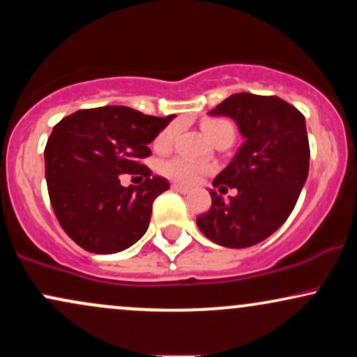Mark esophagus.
Returning a JSON list of instances; mask_svg holds the SVG:
<instances>
[{"mask_svg":"<svg viewBox=\"0 0 357 357\" xmlns=\"http://www.w3.org/2000/svg\"><path fill=\"white\" fill-rule=\"evenodd\" d=\"M171 188H173L174 191H178V192H184V195H186V192H190L191 190L188 186H183V184H179V183H173L171 184Z\"/></svg>","mask_w":357,"mask_h":357,"instance_id":"1","label":"esophagus"}]
</instances>
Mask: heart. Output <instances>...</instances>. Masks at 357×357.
Returning a JSON list of instances; mask_svg holds the SVG:
<instances>
[{
    "label": "heart",
    "mask_w": 357,
    "mask_h": 357,
    "mask_svg": "<svg viewBox=\"0 0 357 357\" xmlns=\"http://www.w3.org/2000/svg\"><path fill=\"white\" fill-rule=\"evenodd\" d=\"M202 129L203 132L211 139V141L216 136H220L221 132H225V130H235L233 129L231 122L227 121V119H204L202 122ZM176 134H178V126L176 124L166 126L165 129L155 136L153 142L154 149L159 151V153H165V151H167L171 146H173ZM161 171L162 174L167 176V178L174 179V181L178 183L195 184L198 183L204 174L211 173L213 166L208 165V162H202V161H196V159L178 155V158H173L169 159V161L162 162Z\"/></svg>",
    "instance_id": "obj_1"
}]
</instances>
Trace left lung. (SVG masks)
I'll return each instance as SVG.
<instances>
[{
	"instance_id": "left-lung-1",
	"label": "left lung",
	"mask_w": 357,
	"mask_h": 357,
	"mask_svg": "<svg viewBox=\"0 0 357 357\" xmlns=\"http://www.w3.org/2000/svg\"><path fill=\"white\" fill-rule=\"evenodd\" d=\"M211 116L231 117L245 137L233 161L213 181L221 192L235 188L238 195L225 203L210 191L211 208L196 225L221 247H252L275 233L296 206L309 174L305 119L280 97L248 92L233 93Z\"/></svg>"
}]
</instances>
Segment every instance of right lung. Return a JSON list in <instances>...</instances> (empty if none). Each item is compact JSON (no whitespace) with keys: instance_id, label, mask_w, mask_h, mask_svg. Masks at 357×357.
Masks as SVG:
<instances>
[{"instance_id":"obj_1","label":"right lung","mask_w":357,"mask_h":357,"mask_svg":"<svg viewBox=\"0 0 357 357\" xmlns=\"http://www.w3.org/2000/svg\"><path fill=\"white\" fill-rule=\"evenodd\" d=\"M173 117L105 105L77 110L53 127L45 146L48 196L60 227L79 247L107 255L144 235L154 199L169 183L153 176L142 159ZM121 174H139L145 181L124 188Z\"/></svg>"}]
</instances>
